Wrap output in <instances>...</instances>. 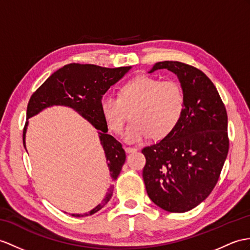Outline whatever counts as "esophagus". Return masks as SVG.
<instances>
[{"mask_svg":"<svg viewBox=\"0 0 250 250\" xmlns=\"http://www.w3.org/2000/svg\"><path fill=\"white\" fill-rule=\"evenodd\" d=\"M124 149H125V151L127 154H131V153H136L137 151V148H135V147H128V146H125L124 147Z\"/></svg>","mask_w":250,"mask_h":250,"instance_id":"1","label":"esophagus"}]
</instances>
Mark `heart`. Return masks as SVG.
<instances>
[{
	"label": "heart",
	"instance_id": "obj_1",
	"mask_svg": "<svg viewBox=\"0 0 250 250\" xmlns=\"http://www.w3.org/2000/svg\"><path fill=\"white\" fill-rule=\"evenodd\" d=\"M128 111L132 119L124 133L127 143H141L151 133L155 138L166 137L184 114V91L174 81L139 75L122 84L118 97L110 94L101 97L100 112L112 132H122Z\"/></svg>",
	"mask_w": 250,
	"mask_h": 250
}]
</instances>
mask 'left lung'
Instances as JSON below:
<instances>
[{
  "mask_svg": "<svg viewBox=\"0 0 250 250\" xmlns=\"http://www.w3.org/2000/svg\"><path fill=\"white\" fill-rule=\"evenodd\" d=\"M161 69L177 75L185 111L172 132L142 149L143 180L151 202L166 211L182 213L204 202L220 178L229 149L228 118L204 72L179 62H162L149 73Z\"/></svg>",
  "mask_w": 250,
  "mask_h": 250,
  "instance_id": "left-lung-1",
  "label": "left lung"
}]
</instances>
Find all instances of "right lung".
Returning a JSON list of instances; mask_svg holds the SVG:
<instances>
[{
    "label": "right lung",
    "instance_id": "obj_1",
    "mask_svg": "<svg viewBox=\"0 0 250 250\" xmlns=\"http://www.w3.org/2000/svg\"><path fill=\"white\" fill-rule=\"evenodd\" d=\"M130 69L131 66L109 69L95 64L70 63L54 72L36 90L28 102L26 111L27 121L23 130L24 147L26 148L25 136L29 118L40 113L48 107L65 106L72 108L99 130L100 141L105 151L110 177L114 181L118 178L123 167L126 155L122 144L107 133L108 127L100 112V100L108 89L118 83ZM112 193L113 185H110L106 196L95 208L83 214L71 215L82 217L94 214L110 200Z\"/></svg>",
    "mask_w": 250,
    "mask_h": 250
}]
</instances>
